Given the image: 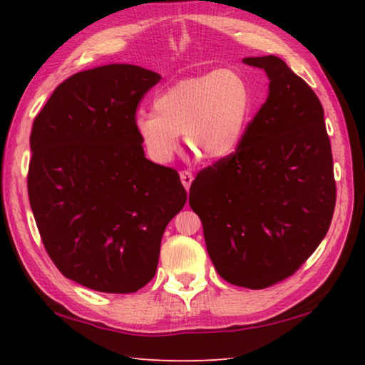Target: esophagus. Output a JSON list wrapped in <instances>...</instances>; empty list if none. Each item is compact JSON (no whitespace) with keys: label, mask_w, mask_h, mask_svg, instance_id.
Listing matches in <instances>:
<instances>
[{"label":"esophagus","mask_w":365,"mask_h":365,"mask_svg":"<svg viewBox=\"0 0 365 365\" xmlns=\"http://www.w3.org/2000/svg\"><path fill=\"white\" fill-rule=\"evenodd\" d=\"M180 180H182V185L185 187V190H190L191 183H193V174H191L190 170H182L180 172Z\"/></svg>","instance_id":"esophagus-1"}]
</instances>
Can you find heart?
<instances>
[{
	"instance_id": "b5f03b06",
	"label": "heart",
	"mask_w": 365,
	"mask_h": 365,
	"mask_svg": "<svg viewBox=\"0 0 365 365\" xmlns=\"http://www.w3.org/2000/svg\"><path fill=\"white\" fill-rule=\"evenodd\" d=\"M153 108L134 116V130L151 161L170 163L180 134L195 153L220 161L240 148L254 110V92L241 71L223 68L169 86L156 96Z\"/></svg>"
}]
</instances>
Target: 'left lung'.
Masks as SVG:
<instances>
[{"label": "left lung", "instance_id": "8db88e82", "mask_svg": "<svg viewBox=\"0 0 365 365\" xmlns=\"http://www.w3.org/2000/svg\"><path fill=\"white\" fill-rule=\"evenodd\" d=\"M242 62L267 73V102L236 153L197 174L190 205L217 273L235 286L264 289L294 274L319 246L336 191L313 89L276 56Z\"/></svg>", "mask_w": 365, "mask_h": 365}]
</instances>
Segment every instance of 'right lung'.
<instances>
[{
	"label": "right lung",
	"mask_w": 365,
	"mask_h": 365,
	"mask_svg": "<svg viewBox=\"0 0 365 365\" xmlns=\"http://www.w3.org/2000/svg\"><path fill=\"white\" fill-rule=\"evenodd\" d=\"M161 75L110 63L65 79L35 118L29 200L61 273L107 294L153 279L164 230L187 202L177 170L151 163L134 130Z\"/></svg>",
	"instance_id": "1"
}]
</instances>
